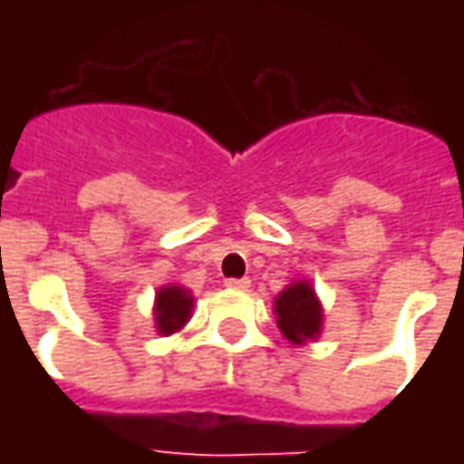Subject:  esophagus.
I'll return each mask as SVG.
<instances>
[{
	"label": "esophagus",
	"mask_w": 464,
	"mask_h": 464,
	"mask_svg": "<svg viewBox=\"0 0 464 464\" xmlns=\"http://www.w3.org/2000/svg\"><path fill=\"white\" fill-rule=\"evenodd\" d=\"M226 285L233 288V291H248V288H251V281H248V278H228Z\"/></svg>",
	"instance_id": "1"
}]
</instances>
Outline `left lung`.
<instances>
[{
	"instance_id": "8db88e82",
	"label": "left lung",
	"mask_w": 464,
	"mask_h": 464,
	"mask_svg": "<svg viewBox=\"0 0 464 464\" xmlns=\"http://www.w3.org/2000/svg\"><path fill=\"white\" fill-rule=\"evenodd\" d=\"M273 313L283 338L293 345H303L321 335L323 305L308 281H295L278 293L273 301Z\"/></svg>"
}]
</instances>
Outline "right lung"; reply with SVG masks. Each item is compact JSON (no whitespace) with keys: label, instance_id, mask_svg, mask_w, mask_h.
I'll list each match as a JSON object with an SVG mask.
<instances>
[{"label":"right lung","instance_id":"add662e5","mask_svg":"<svg viewBox=\"0 0 464 464\" xmlns=\"http://www.w3.org/2000/svg\"><path fill=\"white\" fill-rule=\"evenodd\" d=\"M193 311V295L181 285H163L156 293V303H153V321H156V331L161 335H171L179 333L188 323Z\"/></svg>","mask_w":464,"mask_h":464}]
</instances>
